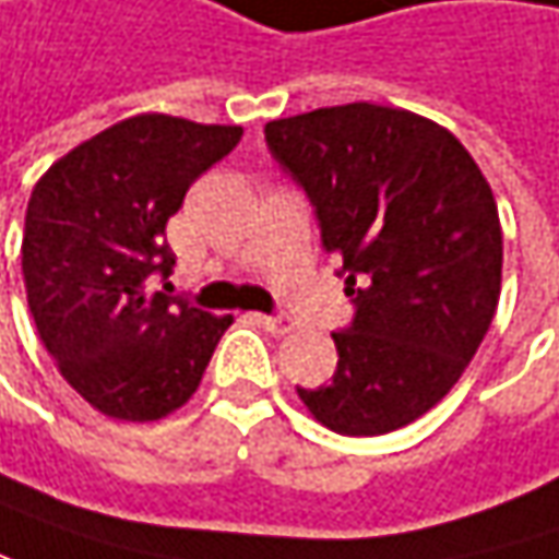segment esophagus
Wrapping results in <instances>:
<instances>
[{
    "label": "esophagus",
    "instance_id": "34e87169",
    "mask_svg": "<svg viewBox=\"0 0 559 559\" xmlns=\"http://www.w3.org/2000/svg\"><path fill=\"white\" fill-rule=\"evenodd\" d=\"M259 322H262L272 335H287V332H290V319L281 316V312H275V316H259Z\"/></svg>",
    "mask_w": 559,
    "mask_h": 559
}]
</instances>
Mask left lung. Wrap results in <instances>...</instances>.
Segmentation results:
<instances>
[{
  "instance_id": "8db88e82",
  "label": "left lung",
  "mask_w": 559,
  "mask_h": 559,
  "mask_svg": "<svg viewBox=\"0 0 559 559\" xmlns=\"http://www.w3.org/2000/svg\"><path fill=\"white\" fill-rule=\"evenodd\" d=\"M265 145L310 199L354 304L332 332L335 377L297 395L335 433H392L459 382L493 322V192L443 126L367 100L275 119Z\"/></svg>"
}]
</instances>
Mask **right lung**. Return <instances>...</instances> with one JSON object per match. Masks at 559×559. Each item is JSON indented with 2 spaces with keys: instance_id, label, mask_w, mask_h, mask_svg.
Segmentation results:
<instances>
[{
  "instance_id": "right-lung-1",
  "label": "right lung",
  "mask_w": 559,
  "mask_h": 559,
  "mask_svg": "<svg viewBox=\"0 0 559 559\" xmlns=\"http://www.w3.org/2000/svg\"><path fill=\"white\" fill-rule=\"evenodd\" d=\"M240 139V126L132 116L56 160L31 192L27 307L59 373L110 417L157 420L189 402L234 322L167 294L177 255L164 227Z\"/></svg>"
}]
</instances>
